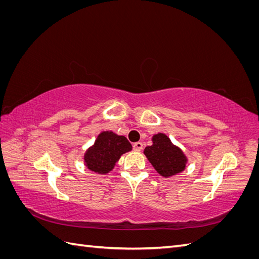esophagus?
<instances>
[{"label":"esophagus","mask_w":259,"mask_h":259,"mask_svg":"<svg viewBox=\"0 0 259 259\" xmlns=\"http://www.w3.org/2000/svg\"><path fill=\"white\" fill-rule=\"evenodd\" d=\"M133 149H134L135 151H140L143 149V144L142 143H134L133 144Z\"/></svg>","instance_id":"34e87169"}]
</instances>
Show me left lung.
Wrapping results in <instances>:
<instances>
[{"instance_id": "1", "label": "left lung", "mask_w": 259, "mask_h": 259, "mask_svg": "<svg viewBox=\"0 0 259 259\" xmlns=\"http://www.w3.org/2000/svg\"><path fill=\"white\" fill-rule=\"evenodd\" d=\"M152 146L146 147L145 155L154 169L163 177H169L183 171L187 159L183 151L170 143V139L160 133L152 137Z\"/></svg>"}]
</instances>
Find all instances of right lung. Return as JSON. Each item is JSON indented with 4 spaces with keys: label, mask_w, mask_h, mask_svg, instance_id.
<instances>
[{
    "label": "right lung",
    "mask_w": 259,
    "mask_h": 259,
    "mask_svg": "<svg viewBox=\"0 0 259 259\" xmlns=\"http://www.w3.org/2000/svg\"><path fill=\"white\" fill-rule=\"evenodd\" d=\"M132 150V145L124 136L112 132H103L98 135L95 144L84 155L85 165L98 174L110 171L120 156Z\"/></svg>",
    "instance_id": "1"
}]
</instances>
